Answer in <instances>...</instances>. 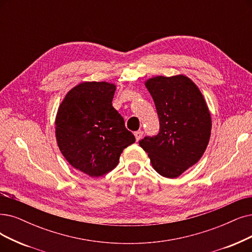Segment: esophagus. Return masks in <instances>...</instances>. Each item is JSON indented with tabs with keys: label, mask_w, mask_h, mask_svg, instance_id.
I'll list each match as a JSON object with an SVG mask.
<instances>
[{
	"label": "esophagus",
	"mask_w": 252,
	"mask_h": 252,
	"mask_svg": "<svg viewBox=\"0 0 252 252\" xmlns=\"http://www.w3.org/2000/svg\"><path fill=\"white\" fill-rule=\"evenodd\" d=\"M134 136H135L136 142H138V140L142 138V136H143V131H142V130H137V131H135L134 132Z\"/></svg>",
	"instance_id": "1"
}]
</instances>
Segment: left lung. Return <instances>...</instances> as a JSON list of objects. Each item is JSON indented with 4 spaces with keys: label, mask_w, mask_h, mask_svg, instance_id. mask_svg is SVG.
Masks as SVG:
<instances>
[{
    "label": "left lung",
    "mask_w": 252,
    "mask_h": 252,
    "mask_svg": "<svg viewBox=\"0 0 252 252\" xmlns=\"http://www.w3.org/2000/svg\"><path fill=\"white\" fill-rule=\"evenodd\" d=\"M159 118V133L139 140L156 172L174 179L202 158L212 121L197 86L185 75L156 76L145 83Z\"/></svg>",
    "instance_id": "obj_1"
}]
</instances>
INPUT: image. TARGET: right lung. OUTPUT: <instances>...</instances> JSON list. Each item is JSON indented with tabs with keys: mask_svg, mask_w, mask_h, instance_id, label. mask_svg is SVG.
Instances as JSON below:
<instances>
[{
	"mask_svg": "<svg viewBox=\"0 0 252 252\" xmlns=\"http://www.w3.org/2000/svg\"><path fill=\"white\" fill-rule=\"evenodd\" d=\"M115 91L114 84L85 82L70 90L58 109L59 149L70 164L90 177L114 169L123 150L135 142L113 106Z\"/></svg>",
	"mask_w": 252,
	"mask_h": 252,
	"instance_id": "add662e5",
	"label": "right lung"
}]
</instances>
